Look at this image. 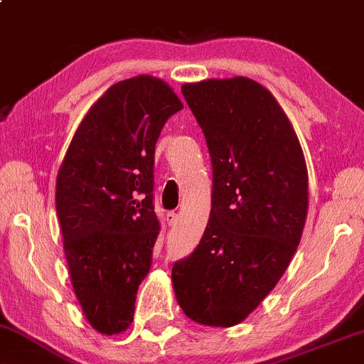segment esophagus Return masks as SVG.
Wrapping results in <instances>:
<instances>
[{
  "instance_id": "obj_1",
  "label": "esophagus",
  "mask_w": 364,
  "mask_h": 364,
  "mask_svg": "<svg viewBox=\"0 0 364 364\" xmlns=\"http://www.w3.org/2000/svg\"><path fill=\"white\" fill-rule=\"evenodd\" d=\"M177 221H178V214L177 213H173V210L167 213V223L170 224V226H173V224Z\"/></svg>"
}]
</instances>
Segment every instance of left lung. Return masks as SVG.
I'll return each mask as SVG.
<instances>
[{"instance_id": "obj_1", "label": "left lung", "mask_w": 364, "mask_h": 364, "mask_svg": "<svg viewBox=\"0 0 364 364\" xmlns=\"http://www.w3.org/2000/svg\"><path fill=\"white\" fill-rule=\"evenodd\" d=\"M182 94L213 161L203 240L172 268L181 309L204 326L243 322L297 251L309 209L302 146L273 94L243 77L187 82Z\"/></svg>"}]
</instances>
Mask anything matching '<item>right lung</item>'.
I'll return each mask as SVG.
<instances>
[{
	"mask_svg": "<svg viewBox=\"0 0 364 364\" xmlns=\"http://www.w3.org/2000/svg\"><path fill=\"white\" fill-rule=\"evenodd\" d=\"M182 107L159 77L119 80L80 121L58 168L55 208L70 282L101 334L124 333L133 322L160 232L151 194L155 145Z\"/></svg>",
	"mask_w": 364,
	"mask_h": 364,
	"instance_id": "add662e5",
	"label": "right lung"
}]
</instances>
